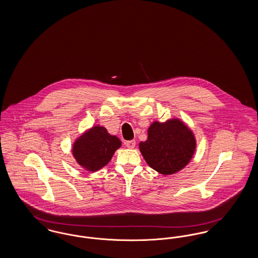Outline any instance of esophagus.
I'll list each match as a JSON object with an SVG mask.
<instances>
[{
    "mask_svg": "<svg viewBox=\"0 0 258 258\" xmlns=\"http://www.w3.org/2000/svg\"><path fill=\"white\" fill-rule=\"evenodd\" d=\"M135 140H131V141H126L125 142V146L130 149H134L135 147Z\"/></svg>",
    "mask_w": 258,
    "mask_h": 258,
    "instance_id": "esophagus-1",
    "label": "esophagus"
}]
</instances>
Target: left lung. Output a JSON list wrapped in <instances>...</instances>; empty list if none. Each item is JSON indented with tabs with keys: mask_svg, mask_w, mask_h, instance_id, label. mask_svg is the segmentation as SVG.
Instances as JSON below:
<instances>
[{
	"mask_svg": "<svg viewBox=\"0 0 258 258\" xmlns=\"http://www.w3.org/2000/svg\"><path fill=\"white\" fill-rule=\"evenodd\" d=\"M196 148L194 133L179 119L154 122L148 128L147 140L139 143L148 165L162 175L183 169L191 160Z\"/></svg>",
	"mask_w": 258,
	"mask_h": 258,
	"instance_id": "1",
	"label": "left lung"
}]
</instances>
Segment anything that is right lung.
<instances>
[{
  "instance_id": "obj_1",
  "label": "right lung",
  "mask_w": 258,
  "mask_h": 258,
  "mask_svg": "<svg viewBox=\"0 0 258 258\" xmlns=\"http://www.w3.org/2000/svg\"><path fill=\"white\" fill-rule=\"evenodd\" d=\"M120 139L95 125L80 135L74 143L73 155L76 162L87 171L96 172L110 161L115 151L121 147Z\"/></svg>"
}]
</instances>
